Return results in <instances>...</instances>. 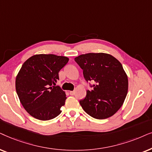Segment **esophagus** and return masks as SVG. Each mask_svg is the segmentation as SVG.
I'll return each mask as SVG.
<instances>
[{"label":"esophagus","mask_w":152,"mask_h":152,"mask_svg":"<svg viewBox=\"0 0 152 152\" xmlns=\"http://www.w3.org/2000/svg\"><path fill=\"white\" fill-rule=\"evenodd\" d=\"M75 94V91H70L69 94L70 95H74Z\"/></svg>","instance_id":"esophagus-1"}]
</instances>
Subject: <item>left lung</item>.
Instances as JSON below:
<instances>
[{
	"instance_id": "8db88e82",
	"label": "left lung",
	"mask_w": 152,
	"mask_h": 152,
	"mask_svg": "<svg viewBox=\"0 0 152 152\" xmlns=\"http://www.w3.org/2000/svg\"><path fill=\"white\" fill-rule=\"evenodd\" d=\"M87 82L92 81V90H87L80 106L91 117L104 120L121 108L128 92V77L122 64L104 53L83 54L74 59Z\"/></svg>"
}]
</instances>
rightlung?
Instances as JSON below:
<instances>
[{
    "instance_id": "add662e5",
    "label": "right lung",
    "mask_w": 152,
    "mask_h": 152,
    "mask_svg": "<svg viewBox=\"0 0 152 152\" xmlns=\"http://www.w3.org/2000/svg\"><path fill=\"white\" fill-rule=\"evenodd\" d=\"M69 58L53 54L32 56L22 65L16 78V90L25 110L39 120H49L61 113L66 99L56 85L58 73Z\"/></svg>"
}]
</instances>
